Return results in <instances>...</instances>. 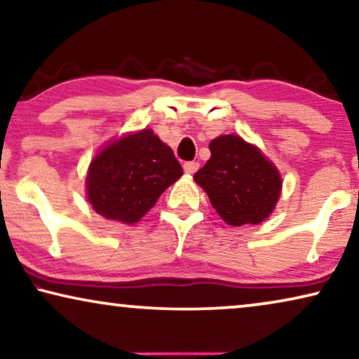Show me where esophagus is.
<instances>
[{
    "instance_id": "1",
    "label": "esophagus",
    "mask_w": 359,
    "mask_h": 359,
    "mask_svg": "<svg viewBox=\"0 0 359 359\" xmlns=\"http://www.w3.org/2000/svg\"><path fill=\"white\" fill-rule=\"evenodd\" d=\"M183 168L188 175H194L196 171L199 170V163H198V161H186V163L183 165Z\"/></svg>"
}]
</instances>
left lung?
I'll return each instance as SVG.
<instances>
[{
	"label": "left lung",
	"instance_id": "8db88e82",
	"mask_svg": "<svg viewBox=\"0 0 359 359\" xmlns=\"http://www.w3.org/2000/svg\"><path fill=\"white\" fill-rule=\"evenodd\" d=\"M209 150L210 158L194 180L212 208L233 227L263 222L281 193L276 166L238 135H220L210 142Z\"/></svg>",
	"mask_w": 359,
	"mask_h": 359
}]
</instances>
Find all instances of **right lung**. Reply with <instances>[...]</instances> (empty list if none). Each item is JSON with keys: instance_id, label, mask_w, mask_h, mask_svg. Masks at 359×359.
<instances>
[{"instance_id": "right-lung-1", "label": "right lung", "mask_w": 359, "mask_h": 359, "mask_svg": "<svg viewBox=\"0 0 359 359\" xmlns=\"http://www.w3.org/2000/svg\"><path fill=\"white\" fill-rule=\"evenodd\" d=\"M181 175L173 150L145 129L95 156L86 176L88 201L102 217L135 224Z\"/></svg>"}]
</instances>
